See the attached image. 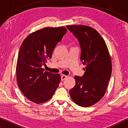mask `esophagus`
Returning <instances> with one entry per match:
<instances>
[{
    "label": "esophagus",
    "mask_w": 128,
    "mask_h": 128,
    "mask_svg": "<svg viewBox=\"0 0 128 128\" xmlns=\"http://www.w3.org/2000/svg\"><path fill=\"white\" fill-rule=\"evenodd\" d=\"M67 77H68V76L66 75H64V74L62 75V81H64V80H66Z\"/></svg>",
    "instance_id": "esophagus-1"
}]
</instances>
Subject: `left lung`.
<instances>
[{
	"label": "left lung",
	"instance_id": "8db88e82",
	"mask_svg": "<svg viewBox=\"0 0 128 128\" xmlns=\"http://www.w3.org/2000/svg\"><path fill=\"white\" fill-rule=\"evenodd\" d=\"M66 27L79 41L86 70L82 77L75 76L76 85L69 93L77 105L90 107L105 94L112 72L111 56L104 40L94 28L83 25Z\"/></svg>",
	"mask_w": 128,
	"mask_h": 128
}]
</instances>
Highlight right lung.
Wrapping results in <instances>:
<instances>
[{
    "instance_id": "add662e5",
    "label": "right lung",
    "mask_w": 128,
    "mask_h": 128,
    "mask_svg": "<svg viewBox=\"0 0 128 128\" xmlns=\"http://www.w3.org/2000/svg\"><path fill=\"white\" fill-rule=\"evenodd\" d=\"M66 32L64 26L43 28L30 34L21 45L16 64L17 84L32 102H46L59 86L60 74L44 71L42 66L52 58L54 48Z\"/></svg>"
}]
</instances>
